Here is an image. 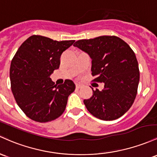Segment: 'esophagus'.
Instances as JSON below:
<instances>
[{"label": "esophagus", "instance_id": "1", "mask_svg": "<svg viewBox=\"0 0 157 157\" xmlns=\"http://www.w3.org/2000/svg\"><path fill=\"white\" fill-rule=\"evenodd\" d=\"M75 86H76V88H80V87H82V84H75Z\"/></svg>", "mask_w": 157, "mask_h": 157}]
</instances>
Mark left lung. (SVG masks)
Instances as JSON below:
<instances>
[{
  "label": "left lung",
  "mask_w": 157,
  "mask_h": 157,
  "mask_svg": "<svg viewBox=\"0 0 157 157\" xmlns=\"http://www.w3.org/2000/svg\"><path fill=\"white\" fill-rule=\"evenodd\" d=\"M74 46L92 59L95 82H104V89H93V96L84 99L87 110L101 120L110 121L131 108L137 94L140 70L130 46L117 36H103L77 40Z\"/></svg>",
  "instance_id": "8db88e82"
}]
</instances>
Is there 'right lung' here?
<instances>
[{"label":"right lung","mask_w":157,"mask_h":157,"mask_svg":"<svg viewBox=\"0 0 157 157\" xmlns=\"http://www.w3.org/2000/svg\"><path fill=\"white\" fill-rule=\"evenodd\" d=\"M74 42L34 35L14 56L10 70L12 92L17 105L32 120L47 122L64 113L75 85L69 79L55 85L50 75L59 68L62 52Z\"/></svg>","instance_id":"right-lung-1"}]
</instances>
